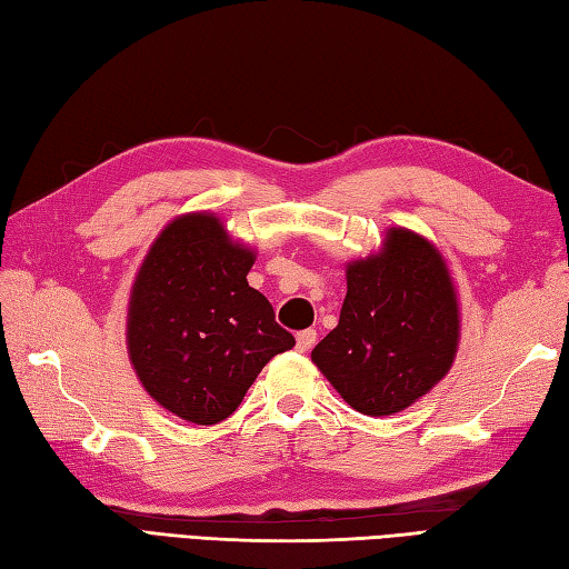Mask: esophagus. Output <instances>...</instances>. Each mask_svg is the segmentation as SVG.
Segmentation results:
<instances>
[{
	"mask_svg": "<svg viewBox=\"0 0 569 569\" xmlns=\"http://www.w3.org/2000/svg\"><path fill=\"white\" fill-rule=\"evenodd\" d=\"M313 343H317V331H313V328H307V331L297 333V350L299 352H309Z\"/></svg>",
	"mask_w": 569,
	"mask_h": 569,
	"instance_id": "34e87169",
	"label": "esophagus"
}]
</instances>
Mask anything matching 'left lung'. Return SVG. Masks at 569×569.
<instances>
[{
	"instance_id": "left-lung-1",
	"label": "left lung",
	"mask_w": 569,
	"mask_h": 569,
	"mask_svg": "<svg viewBox=\"0 0 569 569\" xmlns=\"http://www.w3.org/2000/svg\"><path fill=\"white\" fill-rule=\"evenodd\" d=\"M346 280L338 326L311 362L356 411H403L456 362L460 301L448 262L426 236L391 226L377 252L346 264Z\"/></svg>"
}]
</instances>
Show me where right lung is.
Wrapping results in <instances>:
<instances>
[{
  "instance_id": "1",
  "label": "right lung",
  "mask_w": 569,
  "mask_h": 569,
  "mask_svg": "<svg viewBox=\"0 0 569 569\" xmlns=\"http://www.w3.org/2000/svg\"><path fill=\"white\" fill-rule=\"evenodd\" d=\"M258 252L233 241L211 211L174 217L148 248L126 313V348L143 389L162 409L213 426L295 336L248 272Z\"/></svg>"
}]
</instances>
